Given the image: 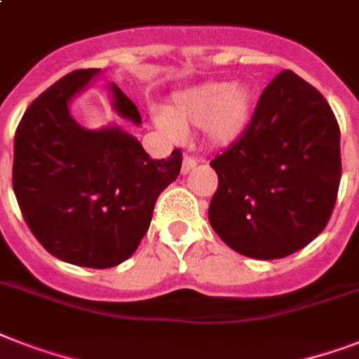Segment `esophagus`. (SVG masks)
<instances>
[{"label":"esophagus","mask_w":359,"mask_h":359,"mask_svg":"<svg viewBox=\"0 0 359 359\" xmlns=\"http://www.w3.org/2000/svg\"><path fill=\"white\" fill-rule=\"evenodd\" d=\"M196 165H197V160H196V158L184 156V158H182V168H180V173H182V175L190 173L191 169L196 168Z\"/></svg>","instance_id":"esophagus-1"}]
</instances>
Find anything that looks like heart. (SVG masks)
<instances>
[{
	"label": "heart",
	"mask_w": 359,
	"mask_h": 359,
	"mask_svg": "<svg viewBox=\"0 0 359 359\" xmlns=\"http://www.w3.org/2000/svg\"><path fill=\"white\" fill-rule=\"evenodd\" d=\"M253 111L255 93L248 83L212 81L175 95L165 111H154V123L173 140L184 130L201 128L207 145L229 149L248 134Z\"/></svg>",
	"instance_id": "b5f03b06"
}]
</instances>
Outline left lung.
I'll use <instances>...</instances> for the list:
<instances>
[{"instance_id":"obj_1","label":"left lung","mask_w":359,"mask_h":359,"mask_svg":"<svg viewBox=\"0 0 359 359\" xmlns=\"http://www.w3.org/2000/svg\"><path fill=\"white\" fill-rule=\"evenodd\" d=\"M339 124L320 93L292 70L262 91L248 134L210 165L212 229L251 259L302 250L328 224L341 182Z\"/></svg>"}]
</instances>
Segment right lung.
Wrapping results in <instances>:
<instances>
[{
	"label": "right lung",
	"instance_id": "1",
	"mask_svg": "<svg viewBox=\"0 0 359 359\" xmlns=\"http://www.w3.org/2000/svg\"><path fill=\"white\" fill-rule=\"evenodd\" d=\"M100 69L63 76L31 102L14 135L13 188L31 233L61 261L111 268L132 257L149 229L158 196L180 173L182 154L152 160L119 124L86 128L70 102ZM111 108L141 124L135 104L115 83Z\"/></svg>",
	"mask_w": 359,
	"mask_h": 359
}]
</instances>
